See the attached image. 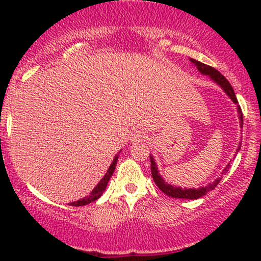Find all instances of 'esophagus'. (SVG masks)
I'll return each mask as SVG.
<instances>
[{
  "label": "esophagus",
  "mask_w": 261,
  "mask_h": 261,
  "mask_svg": "<svg viewBox=\"0 0 261 261\" xmlns=\"http://www.w3.org/2000/svg\"><path fill=\"white\" fill-rule=\"evenodd\" d=\"M145 133H143L142 130H139V128H137V130H134L133 133L130 134V141L133 143H137V142H141V141H142L143 139H145Z\"/></svg>",
  "instance_id": "1"
}]
</instances>
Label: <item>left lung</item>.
I'll list each match as a JSON object with an SVG mask.
<instances>
[{
  "label": "left lung",
  "mask_w": 261,
  "mask_h": 261,
  "mask_svg": "<svg viewBox=\"0 0 261 261\" xmlns=\"http://www.w3.org/2000/svg\"><path fill=\"white\" fill-rule=\"evenodd\" d=\"M190 61L196 66V68L200 71V73L207 74V76H210V79L214 81V82H216L217 85L223 89L224 93H226L230 99L233 100V103L238 104V100H237V97H236V93H234V91H233L232 86L229 85V82L226 80V77H224L223 74H221L220 72H218L216 68L211 67V66H208V65L202 64V62H200V61H196V60L190 59ZM237 112H238V116H239V124H241V127H243V113H242V109L239 106H237ZM239 149H241V145L238 146L237 152H238ZM149 158H151V172H152V176H153L154 182L157 184V187L160 188L164 194H166V195H168L170 197H174V199H189V200L199 199V197L206 195L208 191L214 190V189L217 187V184L221 180V178H218L214 182H212V184H208V185H206V187H202L199 189H185V188L181 189L179 187H173V185H170V184H168V182L164 181V179L160 175V173H158L157 164H155V162H154V158L152 157L151 154H149ZM228 168H229V164L226 167V168H224V170L227 172V169Z\"/></svg>",
  "instance_id": "1"
}]
</instances>
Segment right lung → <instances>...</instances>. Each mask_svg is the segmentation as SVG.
<instances>
[{
	"label": "right lung",
	"instance_id": "1",
	"mask_svg": "<svg viewBox=\"0 0 261 261\" xmlns=\"http://www.w3.org/2000/svg\"><path fill=\"white\" fill-rule=\"evenodd\" d=\"M116 162H118V155H115V158H114V160H113L112 164H110L109 169L107 170L106 175H104L103 178H101V180H100L99 182H98L97 187L93 189L92 193L89 194L88 196H86V197H83V199L79 200V201L71 202L70 205H71V206H85V205H88V203H91V202H93V201H95V200L99 199V197H100L101 195H103L104 191H106L108 182H109L110 178H112V175H113V173H114V170H115Z\"/></svg>",
	"mask_w": 261,
	"mask_h": 261
}]
</instances>
